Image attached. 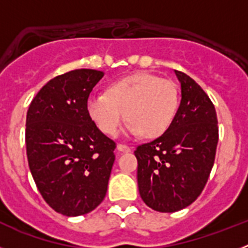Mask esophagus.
Instances as JSON below:
<instances>
[{
    "label": "esophagus",
    "instance_id": "obj_1",
    "mask_svg": "<svg viewBox=\"0 0 248 248\" xmlns=\"http://www.w3.org/2000/svg\"><path fill=\"white\" fill-rule=\"evenodd\" d=\"M118 150L122 151V153H129L131 150V148L125 145V144H118Z\"/></svg>",
    "mask_w": 248,
    "mask_h": 248
}]
</instances>
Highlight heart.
<instances>
[{
    "instance_id": "obj_1",
    "label": "heart",
    "mask_w": 248,
    "mask_h": 248,
    "mask_svg": "<svg viewBox=\"0 0 248 248\" xmlns=\"http://www.w3.org/2000/svg\"><path fill=\"white\" fill-rule=\"evenodd\" d=\"M179 104L180 94L174 82L138 73L111 83L105 94H91L87 113L98 129L110 137L117 134L126 118L130 134L156 138L170 128Z\"/></svg>"
}]
</instances>
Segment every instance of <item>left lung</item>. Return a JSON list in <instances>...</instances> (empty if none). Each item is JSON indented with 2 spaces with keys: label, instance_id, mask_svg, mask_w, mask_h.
<instances>
[{
  "label": "left lung",
  "instance_id": "8db88e82",
  "mask_svg": "<svg viewBox=\"0 0 248 248\" xmlns=\"http://www.w3.org/2000/svg\"><path fill=\"white\" fill-rule=\"evenodd\" d=\"M181 102L170 128L134 151L144 202L159 212L185 209L200 196L214 166L217 115L209 95L187 74L175 71Z\"/></svg>",
  "mask_w": 248,
  "mask_h": 248
}]
</instances>
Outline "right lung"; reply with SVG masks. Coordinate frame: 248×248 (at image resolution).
<instances>
[{
	"label": "right lung",
	"mask_w": 248,
	"mask_h": 248,
	"mask_svg": "<svg viewBox=\"0 0 248 248\" xmlns=\"http://www.w3.org/2000/svg\"><path fill=\"white\" fill-rule=\"evenodd\" d=\"M104 73L76 69L57 76L31 102L26 150L46 202L59 214L93 211L108 189L117 148L87 113V99Z\"/></svg>",
	"instance_id": "right-lung-1"
}]
</instances>
